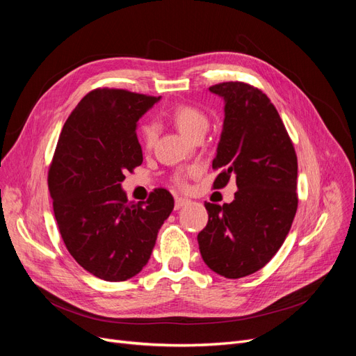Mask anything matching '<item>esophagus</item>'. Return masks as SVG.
Instances as JSON below:
<instances>
[{"mask_svg": "<svg viewBox=\"0 0 356 356\" xmlns=\"http://www.w3.org/2000/svg\"><path fill=\"white\" fill-rule=\"evenodd\" d=\"M187 203H188V200L184 199V197H175V209H177V211L181 209L182 207H186Z\"/></svg>", "mask_w": 356, "mask_h": 356, "instance_id": "34e87169", "label": "esophagus"}]
</instances>
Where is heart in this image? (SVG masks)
Segmentation results:
<instances>
[{
  "label": "heart",
  "mask_w": 356,
  "mask_h": 356,
  "mask_svg": "<svg viewBox=\"0 0 356 356\" xmlns=\"http://www.w3.org/2000/svg\"><path fill=\"white\" fill-rule=\"evenodd\" d=\"M168 117L178 131L188 138H196L197 135L204 134L209 124L208 115L199 106L191 104H178L172 106ZM139 139L145 148L153 147L156 141V126L152 122H145L139 127ZM184 177L186 175L182 172L174 177V182L178 187L184 186Z\"/></svg>",
  "instance_id": "1"
}]
</instances>
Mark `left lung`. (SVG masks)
I'll list each match as a JSON object with an SVG mask.
<instances>
[{"label": "left lung", "instance_id": "obj_1", "mask_svg": "<svg viewBox=\"0 0 356 356\" xmlns=\"http://www.w3.org/2000/svg\"><path fill=\"white\" fill-rule=\"evenodd\" d=\"M222 96L224 127L212 161L220 169L213 188L232 178L238 191L232 203L204 202L208 224L199 234L207 266L238 279L263 268L282 246L298 207L297 154L267 95L243 81L209 88Z\"/></svg>", "mask_w": 356, "mask_h": 356}]
</instances>
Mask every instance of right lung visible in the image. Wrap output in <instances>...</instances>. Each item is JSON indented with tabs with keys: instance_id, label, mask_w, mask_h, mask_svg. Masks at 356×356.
Returning <instances> with one entry per match:
<instances>
[{
	"instance_id": "right-lung-1",
	"label": "right lung",
	"mask_w": 356,
	"mask_h": 356,
	"mask_svg": "<svg viewBox=\"0 0 356 356\" xmlns=\"http://www.w3.org/2000/svg\"><path fill=\"white\" fill-rule=\"evenodd\" d=\"M159 99L124 89L89 92L63 124L49 168L62 241L84 270L104 281H127L143 270L174 209L165 188L134 203L120 186L143 163L138 118Z\"/></svg>"
}]
</instances>
